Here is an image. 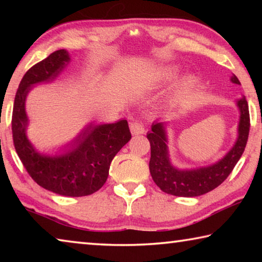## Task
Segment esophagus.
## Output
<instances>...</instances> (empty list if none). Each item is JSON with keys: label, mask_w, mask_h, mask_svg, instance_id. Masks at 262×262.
<instances>
[{"label": "esophagus", "mask_w": 262, "mask_h": 262, "mask_svg": "<svg viewBox=\"0 0 262 262\" xmlns=\"http://www.w3.org/2000/svg\"><path fill=\"white\" fill-rule=\"evenodd\" d=\"M129 128H130V132L133 135H141V134H144V126L143 123L140 122V121H132L129 123Z\"/></svg>", "instance_id": "34e87169"}]
</instances>
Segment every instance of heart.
I'll list each match as a JSON object with an SVG mask.
<instances>
[{"mask_svg":"<svg viewBox=\"0 0 262 262\" xmlns=\"http://www.w3.org/2000/svg\"><path fill=\"white\" fill-rule=\"evenodd\" d=\"M166 76L167 77H173L174 76V73L172 72V70H168V72L166 73ZM196 82L198 79L195 76H187L186 77L183 82H181L179 84V86L177 88L176 90V95L177 96H183L184 94H186V92H188L189 90H192V89L196 85Z\"/></svg>","mask_w":262,"mask_h":262,"instance_id":"b5f03b06","label":"heart"}]
</instances>
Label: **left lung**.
Listing matches in <instances>:
<instances>
[{
    "label": "left lung",
    "mask_w": 262,
    "mask_h": 262,
    "mask_svg": "<svg viewBox=\"0 0 262 262\" xmlns=\"http://www.w3.org/2000/svg\"><path fill=\"white\" fill-rule=\"evenodd\" d=\"M231 82L241 84L237 76L231 77ZM241 111L238 125V139L232 149L215 164L194 170H178L172 165L168 158L165 123L154 122L151 132L147 134L151 148L149 170L152 179L163 192L176 196L193 198L206 194L215 189L231 173L239 158L245 150L248 133H250V112L245 97L237 101Z\"/></svg>",
    "instance_id": "1"
}]
</instances>
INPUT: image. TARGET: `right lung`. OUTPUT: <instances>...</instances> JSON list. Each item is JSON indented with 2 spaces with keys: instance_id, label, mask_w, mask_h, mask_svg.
Here are the masks:
<instances>
[{
  "instance_id": "add662e5",
  "label": "right lung",
  "mask_w": 262,
  "mask_h": 262,
  "mask_svg": "<svg viewBox=\"0 0 262 262\" xmlns=\"http://www.w3.org/2000/svg\"><path fill=\"white\" fill-rule=\"evenodd\" d=\"M66 50L53 52L31 67L19 83L12 111V139L16 152L31 178L39 186L64 196H85L103 187L112 159L132 139L127 120L94 126L90 123L69 150L60 156H45L26 137L25 99L34 84L52 82L69 63Z\"/></svg>"
}]
</instances>
